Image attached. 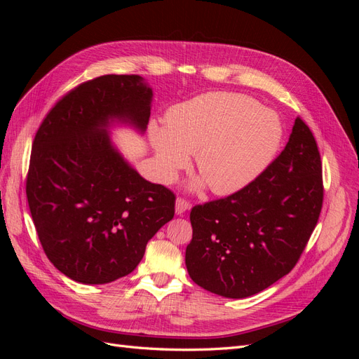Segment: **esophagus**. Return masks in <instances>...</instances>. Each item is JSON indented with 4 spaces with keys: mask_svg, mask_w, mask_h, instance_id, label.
<instances>
[{
    "mask_svg": "<svg viewBox=\"0 0 359 359\" xmlns=\"http://www.w3.org/2000/svg\"><path fill=\"white\" fill-rule=\"evenodd\" d=\"M189 208H190V203L187 201H184L182 198H178L175 201V212H177V215H182Z\"/></svg>",
    "mask_w": 359,
    "mask_h": 359,
    "instance_id": "obj_1",
    "label": "esophagus"
}]
</instances>
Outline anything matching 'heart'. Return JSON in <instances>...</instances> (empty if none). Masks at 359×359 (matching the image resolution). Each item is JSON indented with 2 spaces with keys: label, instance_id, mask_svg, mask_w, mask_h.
I'll use <instances>...</instances> for the list:
<instances>
[{
  "label": "heart",
  "instance_id": "b5f03b06",
  "mask_svg": "<svg viewBox=\"0 0 359 359\" xmlns=\"http://www.w3.org/2000/svg\"><path fill=\"white\" fill-rule=\"evenodd\" d=\"M148 139L157 175L170 182L194 154L202 175L194 186L208 182L220 196H229L255 182L276 158L283 126L278 115L252 97L206 93L173 106L166 127L149 124Z\"/></svg>",
  "mask_w": 359,
  "mask_h": 359
}]
</instances>
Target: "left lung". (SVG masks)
I'll list each match as a JSON object with an SVG mask.
<instances>
[{
    "mask_svg": "<svg viewBox=\"0 0 359 359\" xmlns=\"http://www.w3.org/2000/svg\"><path fill=\"white\" fill-rule=\"evenodd\" d=\"M323 201L318 144L301 118L287 144L244 190L194 206L189 276L224 298H247L290 273L319 220Z\"/></svg>",
    "mask_w": 359,
    "mask_h": 359,
    "instance_id": "8db88e82",
    "label": "left lung"
}]
</instances>
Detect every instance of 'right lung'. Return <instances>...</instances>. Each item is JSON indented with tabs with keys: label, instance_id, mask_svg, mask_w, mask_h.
<instances>
[{
	"label": "right lung",
	"instance_id": "1",
	"mask_svg": "<svg viewBox=\"0 0 359 359\" xmlns=\"http://www.w3.org/2000/svg\"><path fill=\"white\" fill-rule=\"evenodd\" d=\"M153 88L137 74H104L52 107L32 144L27 199L39 240L58 271L104 285L139 265L173 219L175 196L147 181L114 144L111 130L144 135Z\"/></svg>",
	"mask_w": 359,
	"mask_h": 359
}]
</instances>
